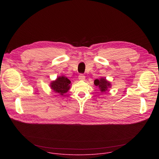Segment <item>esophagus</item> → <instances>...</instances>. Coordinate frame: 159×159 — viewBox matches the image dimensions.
Segmentation results:
<instances>
[{
    "label": "esophagus",
    "mask_w": 159,
    "mask_h": 159,
    "mask_svg": "<svg viewBox=\"0 0 159 159\" xmlns=\"http://www.w3.org/2000/svg\"><path fill=\"white\" fill-rule=\"evenodd\" d=\"M79 80H84L85 79V75L84 74H80L79 75Z\"/></svg>",
    "instance_id": "esophagus-1"
}]
</instances>
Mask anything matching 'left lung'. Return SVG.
I'll return each instance as SVG.
<instances>
[{
	"instance_id": "obj_1",
	"label": "left lung",
	"mask_w": 159,
	"mask_h": 159,
	"mask_svg": "<svg viewBox=\"0 0 159 159\" xmlns=\"http://www.w3.org/2000/svg\"><path fill=\"white\" fill-rule=\"evenodd\" d=\"M94 84L100 89L101 92H106L107 90V88L111 85V84L104 78H101L99 80L96 79L94 80Z\"/></svg>"
}]
</instances>
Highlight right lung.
<instances>
[{
	"instance_id": "1",
	"label": "right lung",
	"mask_w": 159,
	"mask_h": 159,
	"mask_svg": "<svg viewBox=\"0 0 159 159\" xmlns=\"http://www.w3.org/2000/svg\"><path fill=\"white\" fill-rule=\"evenodd\" d=\"M71 82L66 77L61 76L57 79L55 81L51 83V87L55 93H59L61 95L68 92L70 89V84Z\"/></svg>"
}]
</instances>
